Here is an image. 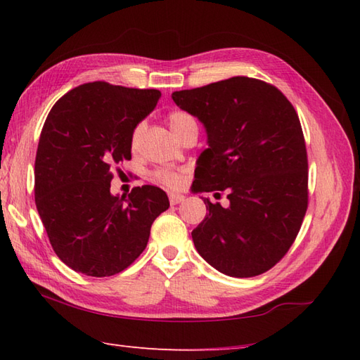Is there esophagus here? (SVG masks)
<instances>
[{
  "instance_id": "34e87169",
  "label": "esophagus",
  "mask_w": 360,
  "mask_h": 360,
  "mask_svg": "<svg viewBox=\"0 0 360 360\" xmlns=\"http://www.w3.org/2000/svg\"><path fill=\"white\" fill-rule=\"evenodd\" d=\"M183 200H185V195H181V194H169V202H171V205H179V203H181Z\"/></svg>"
}]
</instances>
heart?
Returning a JSON list of instances; mask_svg holds the SVG:
<instances>
[{"label":"heart","instance_id":"obj_1","mask_svg":"<svg viewBox=\"0 0 360 360\" xmlns=\"http://www.w3.org/2000/svg\"><path fill=\"white\" fill-rule=\"evenodd\" d=\"M167 122H169V127L174 135H179L180 131L185 130L189 126H197L195 120L191 116L188 112H183V110H174L167 116ZM143 126L138 124V126L131 131V144L136 146L139 141V136H141ZM155 177L158 181L163 183V185L169 188H180L186 180L185 171H177V169H158L155 172Z\"/></svg>","mask_w":360,"mask_h":360}]
</instances>
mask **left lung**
Segmentation results:
<instances>
[{
  "label": "left lung",
  "mask_w": 360,
  "mask_h": 360,
  "mask_svg": "<svg viewBox=\"0 0 360 360\" xmlns=\"http://www.w3.org/2000/svg\"><path fill=\"white\" fill-rule=\"evenodd\" d=\"M199 120L208 149L197 160L195 193L224 191L193 230L195 250L234 278L267 272L288 253L307 210V155L295 108L276 86L236 76L174 91Z\"/></svg>",
  "instance_id": "obj_1"
}]
</instances>
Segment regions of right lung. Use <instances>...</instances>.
I'll use <instances>...</instances> for the list:
<instances>
[{
  "mask_svg": "<svg viewBox=\"0 0 360 360\" xmlns=\"http://www.w3.org/2000/svg\"><path fill=\"white\" fill-rule=\"evenodd\" d=\"M161 96L107 82L76 86L51 108L35 157V205L56 255L86 276L122 272L169 208L163 189L110 194L113 166L131 158V131Z\"/></svg>",
  "mask_w": 360,
  "mask_h": 360,
  "instance_id": "1",
  "label": "right lung"
}]
</instances>
